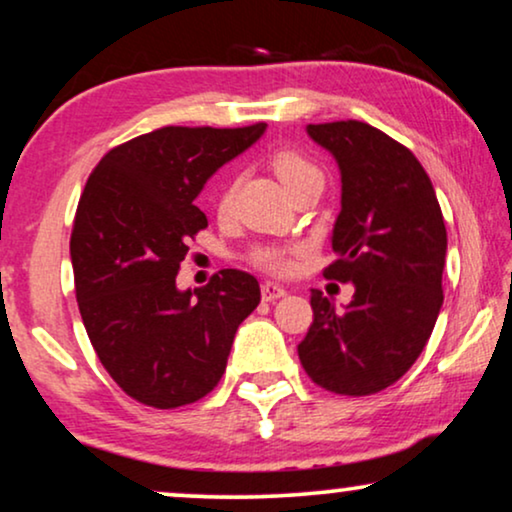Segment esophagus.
<instances>
[{
	"instance_id": "obj_1",
	"label": "esophagus",
	"mask_w": 512,
	"mask_h": 512,
	"mask_svg": "<svg viewBox=\"0 0 512 512\" xmlns=\"http://www.w3.org/2000/svg\"><path fill=\"white\" fill-rule=\"evenodd\" d=\"M261 296H263V301L272 303V301H277V298L287 296V289L280 287V284H275V282H263V287H261Z\"/></svg>"
}]
</instances>
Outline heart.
I'll return each mask as SVG.
<instances>
[{"label":"heart","mask_w":512,"mask_h":512,"mask_svg":"<svg viewBox=\"0 0 512 512\" xmlns=\"http://www.w3.org/2000/svg\"><path fill=\"white\" fill-rule=\"evenodd\" d=\"M272 169L275 174L280 176V181L284 183V188L294 190L296 185H301L303 181H310V178H320V169L315 167L310 159H305L303 155H298L294 150H280L275 157H272ZM235 181L225 183V188L221 190V197H218V209L228 211L232 204V197H235ZM256 263L263 265L272 272H287L291 268V251L289 249H261L256 251Z\"/></svg>","instance_id":"obj_1"}]
</instances>
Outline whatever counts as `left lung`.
<instances>
[{"label":"left lung","instance_id":"1","mask_svg":"<svg viewBox=\"0 0 512 512\" xmlns=\"http://www.w3.org/2000/svg\"><path fill=\"white\" fill-rule=\"evenodd\" d=\"M308 136L336 159L341 211L331 232L338 256L329 277L353 282V301L313 289L315 320L298 345L303 369L338 395L393 386L423 353L442 308L447 228L418 159L374 126L308 124Z\"/></svg>","mask_w":512,"mask_h":512}]
</instances>
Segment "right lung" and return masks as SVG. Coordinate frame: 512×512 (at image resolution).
Returning a JSON list of instances; mask_svg holds the SVG:
<instances>
[{
  "label": "right lung",
  "instance_id": "obj_1",
  "mask_svg": "<svg viewBox=\"0 0 512 512\" xmlns=\"http://www.w3.org/2000/svg\"><path fill=\"white\" fill-rule=\"evenodd\" d=\"M265 124L164 126L110 150L79 199L70 258L79 313L98 360L134 400L197 402L221 381L237 327L261 303L256 277L223 270L178 289L188 240L207 228L195 199Z\"/></svg>",
  "mask_w": 512,
  "mask_h": 512
}]
</instances>
